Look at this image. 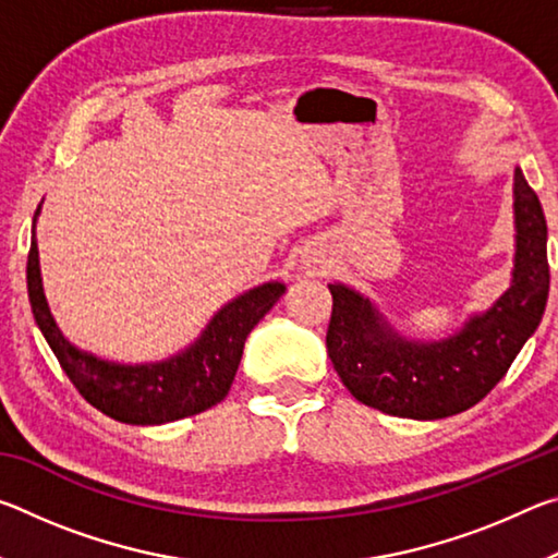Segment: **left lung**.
Returning <instances> with one entry per match:
<instances>
[{
  "instance_id": "obj_1",
  "label": "left lung",
  "mask_w": 558,
  "mask_h": 558,
  "mask_svg": "<svg viewBox=\"0 0 558 558\" xmlns=\"http://www.w3.org/2000/svg\"><path fill=\"white\" fill-rule=\"evenodd\" d=\"M329 292L327 354L356 401L415 421L468 411L495 389L542 323L549 260L539 196L517 167L512 282L485 313L470 315L448 337L411 339L359 290L329 282Z\"/></svg>"
}]
</instances>
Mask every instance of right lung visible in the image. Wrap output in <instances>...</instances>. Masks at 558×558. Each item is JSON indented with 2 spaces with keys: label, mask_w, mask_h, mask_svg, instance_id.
<instances>
[{
  "label": "right lung",
  "mask_w": 558,
  "mask_h": 558,
  "mask_svg": "<svg viewBox=\"0 0 558 558\" xmlns=\"http://www.w3.org/2000/svg\"><path fill=\"white\" fill-rule=\"evenodd\" d=\"M39 214L41 204L34 214L32 248L26 260L32 313L65 376L83 399L96 405L100 413L130 426H162L223 401L239 372L245 337L280 300L286 282H263L226 302L192 344L162 362H110L71 344L56 325L44 295L39 245H36Z\"/></svg>",
  "instance_id": "add662e5"
}]
</instances>
